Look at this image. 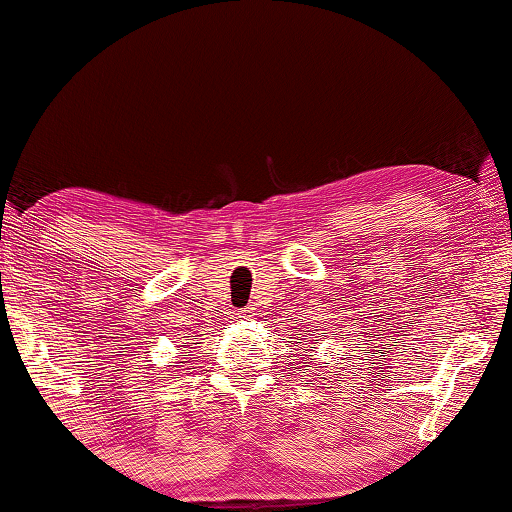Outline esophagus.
<instances>
[{"instance_id":"34e87169","label":"esophagus","mask_w":512,"mask_h":512,"mask_svg":"<svg viewBox=\"0 0 512 512\" xmlns=\"http://www.w3.org/2000/svg\"><path fill=\"white\" fill-rule=\"evenodd\" d=\"M240 317H244V319H249V317H254V307H244V310L240 312Z\"/></svg>"}]
</instances>
